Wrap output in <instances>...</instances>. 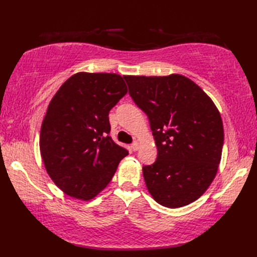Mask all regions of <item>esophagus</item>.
I'll use <instances>...</instances> for the list:
<instances>
[{
  "label": "esophagus",
  "mask_w": 257,
  "mask_h": 257,
  "mask_svg": "<svg viewBox=\"0 0 257 257\" xmlns=\"http://www.w3.org/2000/svg\"><path fill=\"white\" fill-rule=\"evenodd\" d=\"M132 149H133V151H137L138 149H139V145H138V143H135L132 145Z\"/></svg>",
  "instance_id": "1"
}]
</instances>
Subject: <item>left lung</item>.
Wrapping results in <instances>:
<instances>
[{
  "label": "left lung",
  "instance_id": "1",
  "mask_svg": "<svg viewBox=\"0 0 257 257\" xmlns=\"http://www.w3.org/2000/svg\"><path fill=\"white\" fill-rule=\"evenodd\" d=\"M123 78L156 140L157 159L143 168L150 194L171 209L192 203L210 187L220 165L224 132L219 110L182 75Z\"/></svg>",
  "mask_w": 257,
  "mask_h": 257
}]
</instances>
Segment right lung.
<instances>
[{
    "mask_svg": "<svg viewBox=\"0 0 257 257\" xmlns=\"http://www.w3.org/2000/svg\"><path fill=\"white\" fill-rule=\"evenodd\" d=\"M127 91L117 74L78 73L48 105L41 128L42 159L53 181L69 196L94 198L128 155L109 136L108 117Z\"/></svg>",
    "mask_w": 257,
    "mask_h": 257,
    "instance_id": "1",
    "label": "right lung"
}]
</instances>
